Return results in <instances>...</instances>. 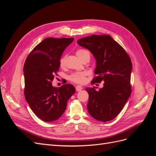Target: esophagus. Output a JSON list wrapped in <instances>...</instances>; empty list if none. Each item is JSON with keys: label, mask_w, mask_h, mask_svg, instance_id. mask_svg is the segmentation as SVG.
<instances>
[{"label": "esophagus", "mask_w": 156, "mask_h": 156, "mask_svg": "<svg viewBox=\"0 0 156 156\" xmlns=\"http://www.w3.org/2000/svg\"><path fill=\"white\" fill-rule=\"evenodd\" d=\"M75 89H76V90L77 92H79V91L83 89V87L80 85H77V86H76V87H75Z\"/></svg>", "instance_id": "1"}]
</instances>
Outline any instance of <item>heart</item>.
Returning <instances> with one entry per match:
<instances>
[{
	"label": "heart",
	"mask_w": 156,
	"mask_h": 156,
	"mask_svg": "<svg viewBox=\"0 0 156 156\" xmlns=\"http://www.w3.org/2000/svg\"><path fill=\"white\" fill-rule=\"evenodd\" d=\"M76 55L78 56V58H80L84 55H89V52L87 50L84 49H79L76 52ZM65 56H63L62 58H61L60 60V66L61 67H63L65 64ZM86 75L87 73L85 72H81V73H73L69 77V79L71 81L77 83H83L85 82L86 80Z\"/></svg>",
	"instance_id": "obj_1"
}]
</instances>
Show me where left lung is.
<instances>
[{
  "label": "left lung",
  "mask_w": 156,
  "mask_h": 156,
  "mask_svg": "<svg viewBox=\"0 0 156 156\" xmlns=\"http://www.w3.org/2000/svg\"><path fill=\"white\" fill-rule=\"evenodd\" d=\"M78 44L88 49L96 60L94 83L103 81V87L87 88L89 114L98 121L107 122L117 116L130 97L132 63L126 51L109 35L83 37Z\"/></svg>",
  "instance_id": "left-lung-1"
}]
</instances>
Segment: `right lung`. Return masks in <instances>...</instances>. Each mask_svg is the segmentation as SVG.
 I'll return each instance as SVG.
<instances>
[{
  "instance_id": "obj_1",
  "label": "right lung",
  "mask_w": 156,
  "mask_h": 156,
  "mask_svg": "<svg viewBox=\"0 0 156 156\" xmlns=\"http://www.w3.org/2000/svg\"><path fill=\"white\" fill-rule=\"evenodd\" d=\"M73 40V37L45 38L33 49L25 60L23 68L25 100L34 114L43 121L58 120L75 92L71 84L58 88L51 83L59 70L63 52Z\"/></svg>"
}]
</instances>
